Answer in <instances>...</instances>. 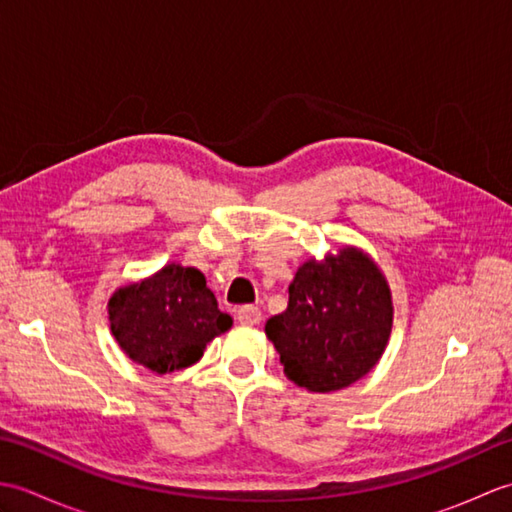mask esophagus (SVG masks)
<instances>
[{
  "label": "esophagus",
  "mask_w": 512,
  "mask_h": 512,
  "mask_svg": "<svg viewBox=\"0 0 512 512\" xmlns=\"http://www.w3.org/2000/svg\"><path fill=\"white\" fill-rule=\"evenodd\" d=\"M237 321L244 323V325H257L259 321H262V310H259L257 306H242L237 310Z\"/></svg>",
  "instance_id": "34e87169"
}]
</instances>
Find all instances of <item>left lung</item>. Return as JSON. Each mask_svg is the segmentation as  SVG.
I'll list each match as a JSON object with an SVG mask.
<instances>
[{"label":"left lung","instance_id":"1","mask_svg":"<svg viewBox=\"0 0 512 512\" xmlns=\"http://www.w3.org/2000/svg\"><path fill=\"white\" fill-rule=\"evenodd\" d=\"M288 308L266 321L284 374L328 394L350 387L383 356L394 306L385 275L354 246L308 259L288 288Z\"/></svg>","mask_w":512,"mask_h":512}]
</instances>
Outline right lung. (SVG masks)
<instances>
[{"instance_id":"obj_1","label":"right lung","mask_w":512,"mask_h":512,"mask_svg":"<svg viewBox=\"0 0 512 512\" xmlns=\"http://www.w3.org/2000/svg\"><path fill=\"white\" fill-rule=\"evenodd\" d=\"M107 310L121 350L156 374L198 363L206 343L233 325L217 308L200 270L180 264H167L138 284L118 288Z\"/></svg>"}]
</instances>
